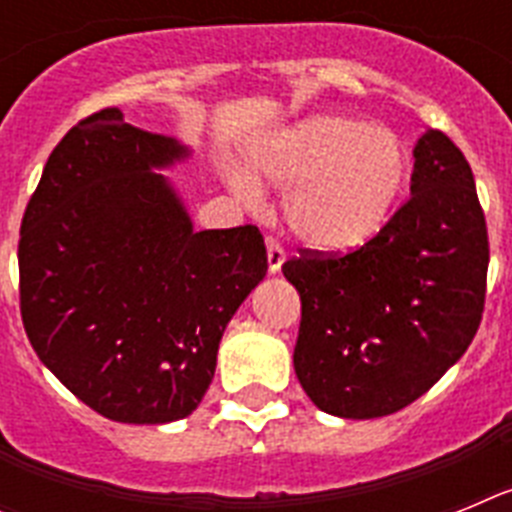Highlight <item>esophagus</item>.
Instances as JSON below:
<instances>
[{"label":"esophagus","mask_w":512,"mask_h":512,"mask_svg":"<svg viewBox=\"0 0 512 512\" xmlns=\"http://www.w3.org/2000/svg\"><path fill=\"white\" fill-rule=\"evenodd\" d=\"M266 259H269L271 274H277V271L282 269L287 253H284V246L277 241V238H269V241H266Z\"/></svg>","instance_id":"34e87169"}]
</instances>
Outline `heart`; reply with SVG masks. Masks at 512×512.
<instances>
[{"instance_id": "heart-1", "label": "heart", "mask_w": 512, "mask_h": 512, "mask_svg": "<svg viewBox=\"0 0 512 512\" xmlns=\"http://www.w3.org/2000/svg\"><path fill=\"white\" fill-rule=\"evenodd\" d=\"M253 166L266 182L289 189V228L325 248H354L374 238L408 179V153L392 130L341 115L282 130L253 151ZM230 184L243 202H259L251 176L233 174Z\"/></svg>"}]
</instances>
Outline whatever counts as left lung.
I'll return each instance as SVG.
<instances>
[{"label": "left lung", "instance_id": "8db88e82", "mask_svg": "<svg viewBox=\"0 0 512 512\" xmlns=\"http://www.w3.org/2000/svg\"><path fill=\"white\" fill-rule=\"evenodd\" d=\"M413 156L410 197L374 238L348 251L302 248L282 264L302 302L297 379L338 418L408 408L482 323L490 241L472 166L441 130Z\"/></svg>", "mask_w": 512, "mask_h": 512}]
</instances>
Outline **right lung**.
Here are the masks:
<instances>
[{
    "mask_svg": "<svg viewBox=\"0 0 512 512\" xmlns=\"http://www.w3.org/2000/svg\"><path fill=\"white\" fill-rule=\"evenodd\" d=\"M187 156L117 107L48 156L20 225L22 325L66 390L117 423L187 418L233 312L266 274L256 225L194 233L153 166Z\"/></svg>",
    "mask_w": 512,
    "mask_h": 512,
    "instance_id": "obj_1",
    "label": "right lung"
}]
</instances>
